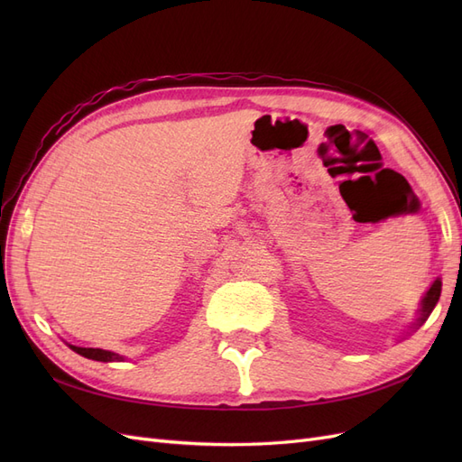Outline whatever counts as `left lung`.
<instances>
[{
  "instance_id": "1",
  "label": "left lung",
  "mask_w": 462,
  "mask_h": 462,
  "mask_svg": "<svg viewBox=\"0 0 462 462\" xmlns=\"http://www.w3.org/2000/svg\"><path fill=\"white\" fill-rule=\"evenodd\" d=\"M439 295H441V282H439V279H436L433 285L430 287V291L426 292L424 300H422V310H420L422 314H420V318H418V326H422L424 321L428 319V316L433 310V306H436L438 300H439Z\"/></svg>"
}]
</instances>
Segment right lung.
<instances>
[{
    "label": "right lung",
    "instance_id": "obj_1",
    "mask_svg": "<svg viewBox=\"0 0 462 462\" xmlns=\"http://www.w3.org/2000/svg\"><path fill=\"white\" fill-rule=\"evenodd\" d=\"M73 348L75 353L92 358V360H100V362H114V360H121L123 356H119L117 353H111V351H104V348H88V346H75V345H69Z\"/></svg>",
    "mask_w": 462,
    "mask_h": 462
}]
</instances>
